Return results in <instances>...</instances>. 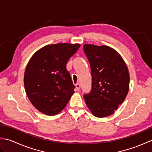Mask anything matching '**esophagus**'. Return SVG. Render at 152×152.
<instances>
[{"label": "esophagus", "instance_id": "obj_1", "mask_svg": "<svg viewBox=\"0 0 152 152\" xmlns=\"http://www.w3.org/2000/svg\"><path fill=\"white\" fill-rule=\"evenodd\" d=\"M75 86H76V89L77 91H80V86L79 83H76V84L75 85Z\"/></svg>", "mask_w": 152, "mask_h": 152}]
</instances>
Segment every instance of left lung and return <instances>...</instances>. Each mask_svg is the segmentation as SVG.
I'll return each mask as SVG.
<instances>
[{
    "label": "left lung",
    "mask_w": 152,
    "mask_h": 152,
    "mask_svg": "<svg viewBox=\"0 0 152 152\" xmlns=\"http://www.w3.org/2000/svg\"><path fill=\"white\" fill-rule=\"evenodd\" d=\"M83 51L91 66V92L83 95L93 115L112 114L124 101L129 88V73L120 55L107 46L85 44Z\"/></svg>",
    "instance_id": "1"
}]
</instances>
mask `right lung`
Here are the masks:
<instances>
[{
    "label": "right lung",
    "instance_id": "add662e5",
    "mask_svg": "<svg viewBox=\"0 0 152 152\" xmlns=\"http://www.w3.org/2000/svg\"><path fill=\"white\" fill-rule=\"evenodd\" d=\"M80 46L67 43L47 45L28 61L24 75L25 91L33 105L43 114H57L74 94L75 86L66 65Z\"/></svg>",
    "mask_w": 152,
    "mask_h": 152
}]
</instances>
